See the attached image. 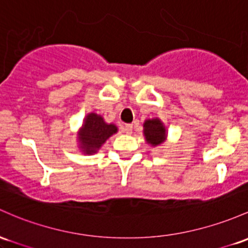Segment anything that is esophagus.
Segmentation results:
<instances>
[{"label": "esophagus", "instance_id": "1", "mask_svg": "<svg viewBox=\"0 0 248 248\" xmlns=\"http://www.w3.org/2000/svg\"><path fill=\"white\" fill-rule=\"evenodd\" d=\"M122 130H124V133H126V134H132V132H133V124H124V126H122Z\"/></svg>", "mask_w": 248, "mask_h": 248}]
</instances>
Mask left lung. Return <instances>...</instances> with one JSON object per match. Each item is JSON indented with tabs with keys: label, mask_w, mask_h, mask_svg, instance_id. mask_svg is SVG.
I'll return each mask as SVG.
<instances>
[{
	"label": "left lung",
	"mask_w": 248,
	"mask_h": 248,
	"mask_svg": "<svg viewBox=\"0 0 248 248\" xmlns=\"http://www.w3.org/2000/svg\"><path fill=\"white\" fill-rule=\"evenodd\" d=\"M145 127V137L147 142L153 146H157L164 142L166 137V128L159 119L147 120L143 124Z\"/></svg>",
	"instance_id": "8db88e82"
}]
</instances>
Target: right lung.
<instances>
[{"label":"right lung","mask_w":248,"mask_h":248,"mask_svg":"<svg viewBox=\"0 0 248 248\" xmlns=\"http://www.w3.org/2000/svg\"><path fill=\"white\" fill-rule=\"evenodd\" d=\"M118 132V128L114 124H107L103 119L97 114H89L87 115L86 121L80 132L81 148L84 153H95L101 145L107 140L110 135Z\"/></svg>","instance_id":"right-lung-1"}]
</instances>
